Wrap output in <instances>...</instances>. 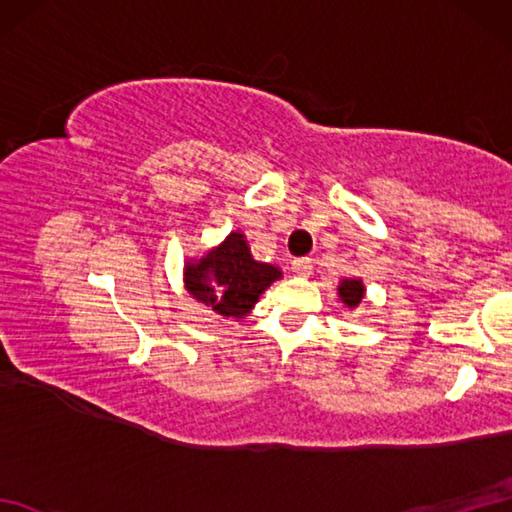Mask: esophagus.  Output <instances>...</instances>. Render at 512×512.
Here are the masks:
<instances>
[{"instance_id": "1", "label": "esophagus", "mask_w": 512, "mask_h": 512, "mask_svg": "<svg viewBox=\"0 0 512 512\" xmlns=\"http://www.w3.org/2000/svg\"><path fill=\"white\" fill-rule=\"evenodd\" d=\"M292 273H297L299 277H308L312 273V259L310 257L292 259Z\"/></svg>"}]
</instances>
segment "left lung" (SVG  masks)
Listing matches in <instances>:
<instances>
[{
    "label": "left lung",
    "mask_w": 512,
    "mask_h": 512,
    "mask_svg": "<svg viewBox=\"0 0 512 512\" xmlns=\"http://www.w3.org/2000/svg\"><path fill=\"white\" fill-rule=\"evenodd\" d=\"M363 284L358 279H343L339 286V297L347 308H356L363 299Z\"/></svg>",
    "instance_id": "1"
}]
</instances>
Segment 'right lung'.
<instances>
[{
  "instance_id": "add662e5",
  "label": "right lung",
  "mask_w": 512,
  "mask_h": 512,
  "mask_svg": "<svg viewBox=\"0 0 512 512\" xmlns=\"http://www.w3.org/2000/svg\"><path fill=\"white\" fill-rule=\"evenodd\" d=\"M279 277V268L250 257L242 233H231L220 248L187 268V288L195 299L222 317L242 319Z\"/></svg>"
}]
</instances>
